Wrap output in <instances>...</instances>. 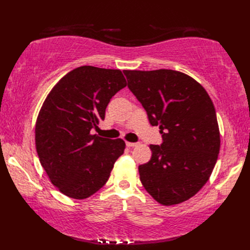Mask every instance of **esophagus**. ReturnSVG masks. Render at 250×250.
<instances>
[{"label":"esophagus","mask_w":250,"mask_h":250,"mask_svg":"<svg viewBox=\"0 0 250 250\" xmlns=\"http://www.w3.org/2000/svg\"><path fill=\"white\" fill-rule=\"evenodd\" d=\"M125 145L128 146V147H135V146L139 145V143H131V142H126V143H125Z\"/></svg>","instance_id":"1"}]
</instances>
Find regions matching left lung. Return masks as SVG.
<instances>
[{
    "mask_svg": "<svg viewBox=\"0 0 250 250\" xmlns=\"http://www.w3.org/2000/svg\"><path fill=\"white\" fill-rule=\"evenodd\" d=\"M128 88L159 125L162 144L150 145L151 159L139 167L146 191L162 205L179 204L199 192L218 159L220 133L208 93L173 70L124 71Z\"/></svg>",
    "mask_w": 250,
    "mask_h": 250,
    "instance_id": "left-lung-1",
    "label": "left lung"
}]
</instances>
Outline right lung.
<instances>
[{
  "instance_id": "1",
  "label": "right lung",
  "mask_w": 250,
  "mask_h": 250,
  "mask_svg": "<svg viewBox=\"0 0 250 250\" xmlns=\"http://www.w3.org/2000/svg\"><path fill=\"white\" fill-rule=\"evenodd\" d=\"M126 86L119 70L79 66L63 76L47 95L35 125V145L52 185L83 200L107 182L125 151L121 139L92 135L110 99Z\"/></svg>"
}]
</instances>
